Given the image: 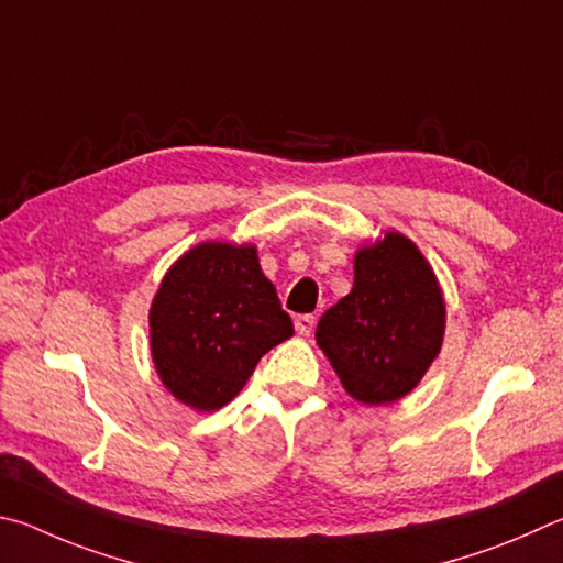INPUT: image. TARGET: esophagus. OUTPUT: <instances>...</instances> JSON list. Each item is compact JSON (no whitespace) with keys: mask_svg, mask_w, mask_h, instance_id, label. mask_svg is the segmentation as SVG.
Returning <instances> with one entry per match:
<instances>
[{"mask_svg":"<svg viewBox=\"0 0 563 563\" xmlns=\"http://www.w3.org/2000/svg\"><path fill=\"white\" fill-rule=\"evenodd\" d=\"M294 327H297L299 336H311L313 329H317V317H311V313H303V317H297Z\"/></svg>","mask_w":563,"mask_h":563,"instance_id":"34e87169","label":"esophagus"}]
</instances>
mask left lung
I'll list each match as a JSON object with an SVG mask.
<instances>
[{
	"label": "left lung",
	"mask_w": 563,
	"mask_h": 563,
	"mask_svg": "<svg viewBox=\"0 0 563 563\" xmlns=\"http://www.w3.org/2000/svg\"><path fill=\"white\" fill-rule=\"evenodd\" d=\"M445 321V297L426 254L386 230L356 250L353 289L323 313L317 343L353 400L388 406L438 358Z\"/></svg>",
	"instance_id": "left-lung-1"
}]
</instances>
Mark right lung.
Here are the masks:
<instances>
[{"label": "right lung", "mask_w": 563, "mask_h": 563, "mask_svg": "<svg viewBox=\"0 0 563 563\" xmlns=\"http://www.w3.org/2000/svg\"><path fill=\"white\" fill-rule=\"evenodd\" d=\"M147 323L157 378L197 412L227 406L264 353L294 336L256 246L246 242L210 240L177 256Z\"/></svg>", "instance_id": "1"}]
</instances>
